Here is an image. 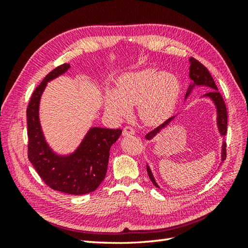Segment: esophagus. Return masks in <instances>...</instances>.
<instances>
[{
  "mask_svg": "<svg viewBox=\"0 0 248 248\" xmlns=\"http://www.w3.org/2000/svg\"><path fill=\"white\" fill-rule=\"evenodd\" d=\"M135 134V130L132 127H124L123 130V135L124 136H129Z\"/></svg>",
  "mask_w": 248,
  "mask_h": 248,
  "instance_id": "esophagus-1",
  "label": "esophagus"
}]
</instances>
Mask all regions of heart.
<instances>
[{"label":"heart","instance_id":"1","mask_svg":"<svg viewBox=\"0 0 248 248\" xmlns=\"http://www.w3.org/2000/svg\"><path fill=\"white\" fill-rule=\"evenodd\" d=\"M179 93L180 83L172 73L145 68L121 76L115 92L108 91L105 94L104 105L116 117H124L130 114L131 107L138 105L144 123L159 124L173 112Z\"/></svg>","mask_w":248,"mask_h":248}]
</instances>
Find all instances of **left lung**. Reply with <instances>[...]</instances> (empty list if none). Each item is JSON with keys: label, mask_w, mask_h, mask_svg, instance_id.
<instances>
[{"label": "left lung", "mask_w": 248, "mask_h": 248, "mask_svg": "<svg viewBox=\"0 0 248 248\" xmlns=\"http://www.w3.org/2000/svg\"><path fill=\"white\" fill-rule=\"evenodd\" d=\"M189 62V78L193 81L191 84H189V86L187 88V92L186 94V98L184 99H187L189 94L192 93L193 89L195 87H200V86H204V87H209L213 89V91L209 92L208 93L203 94L202 98H205V99H209L210 101H211L214 107H215V110H217V131L220 136H225L226 132H227V109H226V105L224 103V100L220 96V93L217 91V87L215 85V82L213 80V78L210 75L209 70L205 68L202 64H200L198 61H196L193 57L188 60ZM178 115L173 116V117L167 119L164 124H162L160 127L155 128V130H152L151 132H149L148 134L146 135V140H151L155 136L161 133L163 130L166 129L168 125H170V124L172 123L173 120L176 119ZM226 159V143L222 144V152H220V164H222L223 161ZM147 166V172H148V176L150 178L151 182L154 183V186L157 188H160L159 184L156 183L155 179L154 177V173H152L150 167L148 164H146Z\"/></svg>", "instance_id": "obj_1"}]
</instances>
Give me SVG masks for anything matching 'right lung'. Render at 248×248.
Segmentation results:
<instances>
[{
    "label": "right lung",
    "instance_id": "obj_1",
    "mask_svg": "<svg viewBox=\"0 0 248 248\" xmlns=\"http://www.w3.org/2000/svg\"><path fill=\"white\" fill-rule=\"evenodd\" d=\"M70 69L69 64L55 68L35 89L30 100L28 117L29 160L46 186L70 195L92 193L107 175L110 146L121 135L120 129L89 128L77 149L60 155L46 141L39 119L40 99L46 84Z\"/></svg>",
    "mask_w": 248,
    "mask_h": 248
}]
</instances>
